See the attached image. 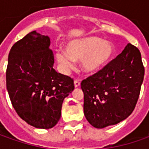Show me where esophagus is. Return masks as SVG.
Wrapping results in <instances>:
<instances>
[{
  "mask_svg": "<svg viewBox=\"0 0 149 149\" xmlns=\"http://www.w3.org/2000/svg\"><path fill=\"white\" fill-rule=\"evenodd\" d=\"M74 87L77 88V87H79V86H80V82H79V80H74Z\"/></svg>",
  "mask_w": 149,
  "mask_h": 149,
  "instance_id": "esophagus-1",
  "label": "esophagus"
}]
</instances>
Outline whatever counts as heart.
Returning a JSON list of instances; mask_svg holds the SVG:
<instances>
[{"mask_svg": "<svg viewBox=\"0 0 149 149\" xmlns=\"http://www.w3.org/2000/svg\"><path fill=\"white\" fill-rule=\"evenodd\" d=\"M66 52L57 50L55 59L64 72L74 68L75 61H80L81 70L85 74H93L103 70L113 58V44L97 36L78 38L68 41Z\"/></svg>", "mask_w": 149, "mask_h": 149, "instance_id": "obj_1", "label": "heart"}]
</instances>
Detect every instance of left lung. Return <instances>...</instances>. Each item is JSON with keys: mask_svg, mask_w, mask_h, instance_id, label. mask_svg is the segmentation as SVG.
Here are the masks:
<instances>
[{"mask_svg": "<svg viewBox=\"0 0 149 149\" xmlns=\"http://www.w3.org/2000/svg\"><path fill=\"white\" fill-rule=\"evenodd\" d=\"M143 77L140 51L128 44L108 65L81 82L88 122L103 129L127 118L139 100Z\"/></svg>", "mask_w": 149, "mask_h": 149, "instance_id": "left-lung-1", "label": "left lung"}]
</instances>
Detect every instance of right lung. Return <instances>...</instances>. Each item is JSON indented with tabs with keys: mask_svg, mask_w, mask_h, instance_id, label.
I'll list each match as a JSON object with an SVG mask.
<instances>
[{
	"mask_svg": "<svg viewBox=\"0 0 149 149\" xmlns=\"http://www.w3.org/2000/svg\"><path fill=\"white\" fill-rule=\"evenodd\" d=\"M50 40L36 31L13 45L8 56L6 89L17 114L37 129H51L60 120L63 101L74 80L55 71Z\"/></svg>",
	"mask_w": 149,
	"mask_h": 149,
	"instance_id": "1",
	"label": "right lung"
}]
</instances>
